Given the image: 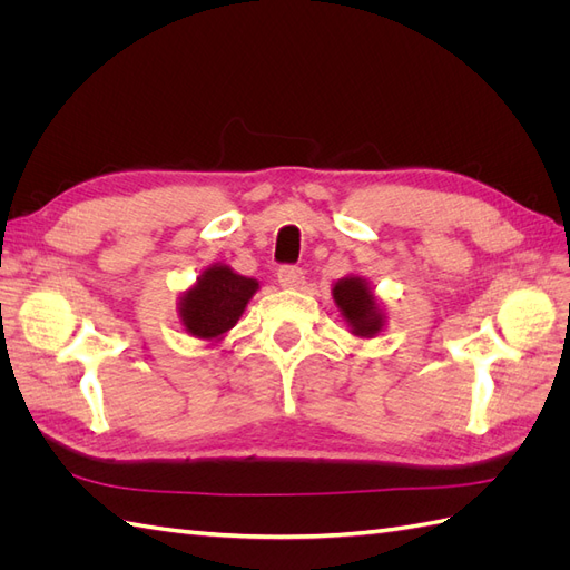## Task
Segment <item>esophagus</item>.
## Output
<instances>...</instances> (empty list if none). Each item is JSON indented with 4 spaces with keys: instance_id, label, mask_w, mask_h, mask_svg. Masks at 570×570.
<instances>
[{
    "instance_id": "34e87169",
    "label": "esophagus",
    "mask_w": 570,
    "mask_h": 570,
    "mask_svg": "<svg viewBox=\"0 0 570 570\" xmlns=\"http://www.w3.org/2000/svg\"><path fill=\"white\" fill-rule=\"evenodd\" d=\"M278 283L283 287L295 289V287H299L304 283V271L299 266H281L278 268Z\"/></svg>"
}]
</instances>
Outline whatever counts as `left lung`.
Wrapping results in <instances>:
<instances>
[{"label":"left lung","instance_id":"left-lung-1","mask_svg":"<svg viewBox=\"0 0 570 570\" xmlns=\"http://www.w3.org/2000/svg\"><path fill=\"white\" fill-rule=\"evenodd\" d=\"M333 299L354 335L373 337L383 331L385 314L364 278L347 275V278L337 281L333 287Z\"/></svg>","mask_w":570,"mask_h":570}]
</instances>
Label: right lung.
<instances>
[{
    "label": "right lung",
    "instance_id": "obj_1",
    "mask_svg": "<svg viewBox=\"0 0 570 570\" xmlns=\"http://www.w3.org/2000/svg\"><path fill=\"white\" fill-rule=\"evenodd\" d=\"M256 289L254 278H245L226 264L206 268L180 297L183 327L199 340H220L245 314Z\"/></svg>",
    "mask_w": 570,
    "mask_h": 570
}]
</instances>
